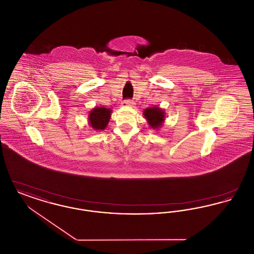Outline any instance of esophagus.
Returning a JSON list of instances; mask_svg holds the SVG:
<instances>
[{"instance_id": "obj_1", "label": "esophagus", "mask_w": 254, "mask_h": 254, "mask_svg": "<svg viewBox=\"0 0 254 254\" xmlns=\"http://www.w3.org/2000/svg\"><path fill=\"white\" fill-rule=\"evenodd\" d=\"M123 105H124V106H127V107H133V106H134V103H133V101H131V100H125V101L123 102Z\"/></svg>"}]
</instances>
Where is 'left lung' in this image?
Masks as SVG:
<instances>
[{
    "label": "left lung",
    "mask_w": 254,
    "mask_h": 254,
    "mask_svg": "<svg viewBox=\"0 0 254 254\" xmlns=\"http://www.w3.org/2000/svg\"><path fill=\"white\" fill-rule=\"evenodd\" d=\"M143 114L150 127L153 129L160 128L166 118L165 111L158 107L145 109Z\"/></svg>",
    "instance_id": "1"
}]
</instances>
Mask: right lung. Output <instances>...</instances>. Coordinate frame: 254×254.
I'll use <instances>...</instances> for the list:
<instances>
[{"label":"right lung","mask_w":254,"mask_h":254,"mask_svg":"<svg viewBox=\"0 0 254 254\" xmlns=\"http://www.w3.org/2000/svg\"><path fill=\"white\" fill-rule=\"evenodd\" d=\"M111 116V109L96 107L89 112L88 122L94 130H104Z\"/></svg>","instance_id":"add662e5"}]
</instances>
